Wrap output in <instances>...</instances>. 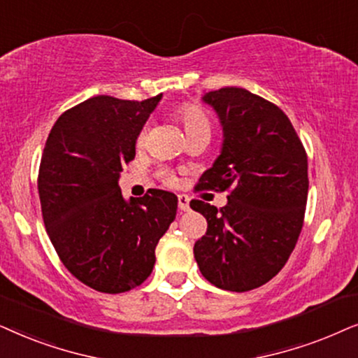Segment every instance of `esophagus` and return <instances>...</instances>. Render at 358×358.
I'll return each instance as SVG.
<instances>
[{
  "label": "esophagus",
  "instance_id": "obj_1",
  "mask_svg": "<svg viewBox=\"0 0 358 358\" xmlns=\"http://www.w3.org/2000/svg\"><path fill=\"white\" fill-rule=\"evenodd\" d=\"M178 208L180 211H188L189 209V198L187 194H178Z\"/></svg>",
  "mask_w": 358,
  "mask_h": 358
}]
</instances>
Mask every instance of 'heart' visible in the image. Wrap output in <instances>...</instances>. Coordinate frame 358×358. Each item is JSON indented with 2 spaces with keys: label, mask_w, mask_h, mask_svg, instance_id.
Segmentation results:
<instances>
[{
  "label": "heart",
  "mask_w": 358,
  "mask_h": 358,
  "mask_svg": "<svg viewBox=\"0 0 358 358\" xmlns=\"http://www.w3.org/2000/svg\"><path fill=\"white\" fill-rule=\"evenodd\" d=\"M182 117H183L185 126H187L188 132L193 129H199V127H209V119L206 117V114H204L201 109L196 106H189V104L188 106H183ZM145 141H147V127H142L139 134H137V139H136L137 147H144ZM159 175L166 185H173L176 182L175 175L171 173L170 170H160Z\"/></svg>",
  "instance_id": "b5f03b06"
}]
</instances>
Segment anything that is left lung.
Segmentation results:
<instances>
[{"instance_id": "1", "label": "left lung", "mask_w": 358, "mask_h": 358, "mask_svg": "<svg viewBox=\"0 0 358 358\" xmlns=\"http://www.w3.org/2000/svg\"><path fill=\"white\" fill-rule=\"evenodd\" d=\"M221 121V155L196 188L229 192L221 209L193 199L208 221L194 244L204 278L227 292L259 288L283 268L296 245L308 199L306 150L278 106L244 88L209 92Z\"/></svg>"}]
</instances>
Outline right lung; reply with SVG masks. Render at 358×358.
<instances>
[{"instance_id":"right-lung-1","label":"right lung","mask_w":358,"mask_h":358,"mask_svg":"<svg viewBox=\"0 0 358 358\" xmlns=\"http://www.w3.org/2000/svg\"><path fill=\"white\" fill-rule=\"evenodd\" d=\"M160 99L93 96L62 114L47 137L37 180L47 234L65 268L96 292L144 283L176 216L173 193L149 189L126 201L117 185Z\"/></svg>"}]
</instances>
